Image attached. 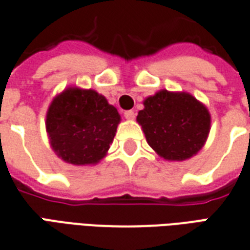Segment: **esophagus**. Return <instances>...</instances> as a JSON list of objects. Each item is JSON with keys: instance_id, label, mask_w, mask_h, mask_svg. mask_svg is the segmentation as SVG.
I'll return each mask as SVG.
<instances>
[{"instance_id": "esophagus-1", "label": "esophagus", "mask_w": 250, "mask_h": 250, "mask_svg": "<svg viewBox=\"0 0 250 250\" xmlns=\"http://www.w3.org/2000/svg\"><path fill=\"white\" fill-rule=\"evenodd\" d=\"M124 116H125V119L127 120H134L135 117V112L134 111H125V113H124Z\"/></svg>"}]
</instances>
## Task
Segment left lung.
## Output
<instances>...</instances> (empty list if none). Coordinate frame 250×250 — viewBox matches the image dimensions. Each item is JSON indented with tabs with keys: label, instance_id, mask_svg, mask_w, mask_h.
I'll list each match as a JSON object with an SVG mask.
<instances>
[{
	"label": "left lung",
	"instance_id": "left-lung-1",
	"mask_svg": "<svg viewBox=\"0 0 250 250\" xmlns=\"http://www.w3.org/2000/svg\"><path fill=\"white\" fill-rule=\"evenodd\" d=\"M137 121L153 151L170 161L196 155L210 130V113L188 93L160 90L146 98Z\"/></svg>",
	"mask_w": 250,
	"mask_h": 250
}]
</instances>
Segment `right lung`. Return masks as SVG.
<instances>
[{
  "mask_svg": "<svg viewBox=\"0 0 250 250\" xmlns=\"http://www.w3.org/2000/svg\"><path fill=\"white\" fill-rule=\"evenodd\" d=\"M121 121L117 109L95 90L68 87L54 98L46 113L50 145L73 165L99 163Z\"/></svg>",
  "mask_w": 250,
  "mask_h": 250,
  "instance_id": "right-lung-1",
  "label": "right lung"
}]
</instances>
